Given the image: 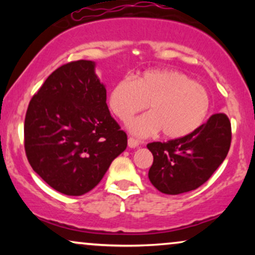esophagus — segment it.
<instances>
[{
  "label": "esophagus",
  "mask_w": 255,
  "mask_h": 255,
  "mask_svg": "<svg viewBox=\"0 0 255 255\" xmlns=\"http://www.w3.org/2000/svg\"><path fill=\"white\" fill-rule=\"evenodd\" d=\"M128 146H129L130 148L136 147V146H139V141H137L136 139H134V137L129 136V137H128Z\"/></svg>",
  "instance_id": "esophagus-1"
}]
</instances>
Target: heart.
<instances>
[{
  "label": "heart",
  "instance_id": "heart-1",
  "mask_svg": "<svg viewBox=\"0 0 255 255\" xmlns=\"http://www.w3.org/2000/svg\"><path fill=\"white\" fill-rule=\"evenodd\" d=\"M146 105L150 114L130 122L131 133L144 136L159 130L166 139H180L203 124L210 97L188 75L168 69L146 71L135 80L122 78L108 96L109 110L122 122L129 121Z\"/></svg>",
  "mask_w": 255,
  "mask_h": 255
}]
</instances>
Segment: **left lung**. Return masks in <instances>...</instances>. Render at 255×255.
Wrapping results in <instances>:
<instances>
[{
    "mask_svg": "<svg viewBox=\"0 0 255 255\" xmlns=\"http://www.w3.org/2000/svg\"><path fill=\"white\" fill-rule=\"evenodd\" d=\"M231 144V124L223 113L215 114L188 135L147 144L153 154L148 170L151 183L164 194L197 189L223 163Z\"/></svg>",
    "mask_w": 255,
    "mask_h": 255,
    "instance_id": "1",
    "label": "left lung"
}]
</instances>
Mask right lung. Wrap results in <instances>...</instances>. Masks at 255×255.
Returning <instances> with one entry per match:
<instances>
[{
  "label": "right lung",
  "instance_id": "obj_1",
  "mask_svg": "<svg viewBox=\"0 0 255 255\" xmlns=\"http://www.w3.org/2000/svg\"><path fill=\"white\" fill-rule=\"evenodd\" d=\"M26 157L55 191L83 195L101 182L127 147V134L110 115L107 90L92 61H72L44 81L28 104Z\"/></svg>",
  "mask_w": 255,
  "mask_h": 255
}]
</instances>
